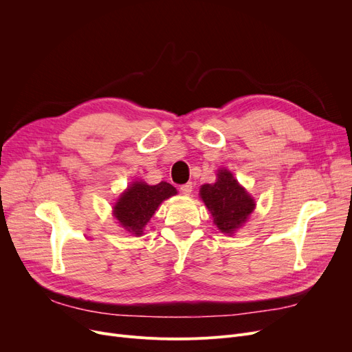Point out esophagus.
Here are the masks:
<instances>
[{"label":"esophagus","instance_id":"1","mask_svg":"<svg viewBox=\"0 0 352 352\" xmlns=\"http://www.w3.org/2000/svg\"><path fill=\"white\" fill-rule=\"evenodd\" d=\"M181 192L184 194V195H190L191 192H192V182H187V184H182L181 186Z\"/></svg>","mask_w":352,"mask_h":352}]
</instances>
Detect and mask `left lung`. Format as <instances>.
<instances>
[{
  "mask_svg": "<svg viewBox=\"0 0 352 352\" xmlns=\"http://www.w3.org/2000/svg\"><path fill=\"white\" fill-rule=\"evenodd\" d=\"M217 175V182L204 184L199 194L211 211L218 230L232 234L245 223L255 204L230 171L219 170Z\"/></svg>",
  "mask_w": 352,
  "mask_h": 352,
  "instance_id": "obj_1",
  "label": "left lung"
}]
</instances>
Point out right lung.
Returning <instances> with one entry per match:
<instances>
[{
    "mask_svg": "<svg viewBox=\"0 0 352 352\" xmlns=\"http://www.w3.org/2000/svg\"><path fill=\"white\" fill-rule=\"evenodd\" d=\"M177 194L168 182L161 181L157 186H148L137 181L117 201L114 215L121 226L135 235L142 234V228L154 215L161 202Z\"/></svg>",
    "mask_w": 352,
    "mask_h": 352,
    "instance_id": "add662e5",
    "label": "right lung"
}]
</instances>
